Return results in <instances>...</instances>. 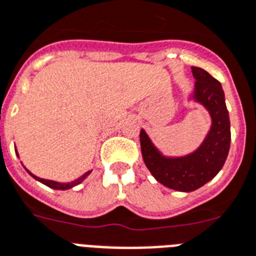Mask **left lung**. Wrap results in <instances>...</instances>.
<instances>
[{
    "label": "left lung",
    "mask_w": 256,
    "mask_h": 256,
    "mask_svg": "<svg viewBox=\"0 0 256 256\" xmlns=\"http://www.w3.org/2000/svg\"><path fill=\"white\" fill-rule=\"evenodd\" d=\"M196 80L190 98L201 104L212 118L210 130L200 147L186 156H164L140 130V148L146 167L158 182L178 192L196 190L221 171L230 148V120L220 81L202 68L192 67Z\"/></svg>",
    "instance_id": "obj_1"
}]
</instances>
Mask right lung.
I'll list each match as a JSON object with an SVG mask.
<instances>
[{
	"label": "right lung",
	"mask_w": 256,
	"mask_h": 256,
	"mask_svg": "<svg viewBox=\"0 0 256 256\" xmlns=\"http://www.w3.org/2000/svg\"><path fill=\"white\" fill-rule=\"evenodd\" d=\"M26 171H27V170H26ZM27 172H28V174H30V175L32 176V178H34L35 180H38V182H43V184H44V186H50V188H52V189H59V190H66V189L74 188V186H78V184H80V182H84L85 178H88V175H89V174H90V172H92V171L85 172L84 175L80 176V178H76V180H74V182H54V180H46V178H38V176L32 175V174H31L30 171H27Z\"/></svg>",
	"instance_id": "obj_1"
}]
</instances>
